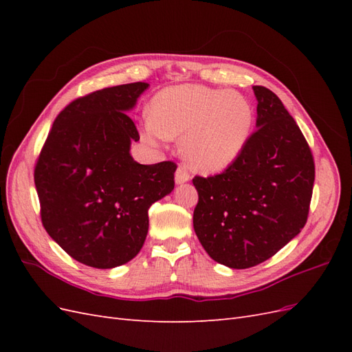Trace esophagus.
I'll list each match as a JSON object with an SVG mask.
<instances>
[{"instance_id":"34e87169","label":"esophagus","mask_w":352,"mask_h":352,"mask_svg":"<svg viewBox=\"0 0 352 352\" xmlns=\"http://www.w3.org/2000/svg\"><path fill=\"white\" fill-rule=\"evenodd\" d=\"M189 179H190V175H189V172L186 170V167L180 164V166L177 167V170H176V176H175L176 184H177V185L185 184V182H188Z\"/></svg>"}]
</instances>
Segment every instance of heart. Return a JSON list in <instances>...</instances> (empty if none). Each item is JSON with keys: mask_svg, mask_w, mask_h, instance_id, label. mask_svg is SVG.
<instances>
[{"mask_svg": "<svg viewBox=\"0 0 352 352\" xmlns=\"http://www.w3.org/2000/svg\"><path fill=\"white\" fill-rule=\"evenodd\" d=\"M254 110L242 95L202 85H176L155 94L144 132L150 141L182 136L180 153L190 168L216 173L243 151Z\"/></svg>", "mask_w": 352, "mask_h": 352, "instance_id": "obj_1", "label": "heart"}]
</instances>
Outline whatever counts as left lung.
Masks as SVG:
<instances>
[{
	"label": "left lung",
	"instance_id": "left-lung-1",
	"mask_svg": "<svg viewBox=\"0 0 352 352\" xmlns=\"http://www.w3.org/2000/svg\"><path fill=\"white\" fill-rule=\"evenodd\" d=\"M252 89L258 129L225 172L192 179L197 236L212 260L230 269L269 260L302 230L316 176L310 146L278 95Z\"/></svg>",
	"mask_w": 352,
	"mask_h": 352
}]
</instances>
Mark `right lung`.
I'll list each match as a JSON object with an SVG mask.
<instances>
[{"label":"right lung","mask_w":352,"mask_h":352,"mask_svg":"<svg viewBox=\"0 0 352 352\" xmlns=\"http://www.w3.org/2000/svg\"><path fill=\"white\" fill-rule=\"evenodd\" d=\"M148 88L135 82L73 100L52 123L35 164L41 220L72 258L113 269L141 251L148 210L175 188L176 163L140 164L126 114Z\"/></svg>","instance_id":"obj_1"}]
</instances>
